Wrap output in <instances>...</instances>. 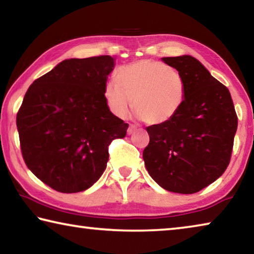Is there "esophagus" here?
<instances>
[{
	"label": "esophagus",
	"mask_w": 254,
	"mask_h": 254,
	"mask_svg": "<svg viewBox=\"0 0 254 254\" xmlns=\"http://www.w3.org/2000/svg\"><path fill=\"white\" fill-rule=\"evenodd\" d=\"M135 130H136V127H135V126H132V124H131V126L128 127V128H127V134H128V135L133 134V133L135 132Z\"/></svg>",
	"instance_id": "esophagus-1"
}]
</instances>
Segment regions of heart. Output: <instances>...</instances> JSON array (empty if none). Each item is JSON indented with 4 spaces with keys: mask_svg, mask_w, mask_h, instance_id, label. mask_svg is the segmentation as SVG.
I'll return each instance as SVG.
<instances>
[{
    "mask_svg": "<svg viewBox=\"0 0 254 254\" xmlns=\"http://www.w3.org/2000/svg\"><path fill=\"white\" fill-rule=\"evenodd\" d=\"M118 79L105 83L104 97L110 111L126 118L132 106L137 117L157 126L170 121L187 94L185 77L165 63L142 59L122 67Z\"/></svg>",
    "mask_w": 254,
    "mask_h": 254,
    "instance_id": "b5f03b06",
    "label": "heart"
}]
</instances>
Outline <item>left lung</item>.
<instances>
[{"label":"left lung","instance_id":"left-lung-1","mask_svg":"<svg viewBox=\"0 0 254 254\" xmlns=\"http://www.w3.org/2000/svg\"><path fill=\"white\" fill-rule=\"evenodd\" d=\"M161 60L185 77L187 94L170 121L147 127L144 165L166 190L194 194L220 178L229 166L238 117L229 89L199 60L189 55Z\"/></svg>","mask_w":254,"mask_h":254}]
</instances>
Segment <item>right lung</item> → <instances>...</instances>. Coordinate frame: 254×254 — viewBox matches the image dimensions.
I'll use <instances>...</instances> for the list:
<instances>
[{
	"instance_id": "1",
	"label": "right lung",
	"mask_w": 254,
	"mask_h": 254,
	"mask_svg": "<svg viewBox=\"0 0 254 254\" xmlns=\"http://www.w3.org/2000/svg\"><path fill=\"white\" fill-rule=\"evenodd\" d=\"M115 59H66L36 79L16 115L21 151L37 178L60 192L84 191L106 169L112 140L128 127L104 97Z\"/></svg>"
}]
</instances>
